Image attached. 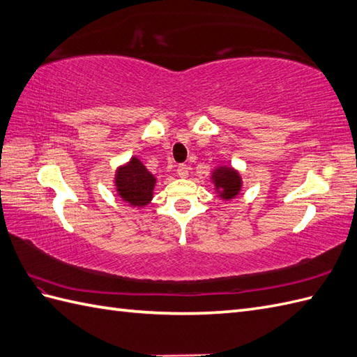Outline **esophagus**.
I'll return each mask as SVG.
<instances>
[{
	"label": "esophagus",
	"mask_w": 357,
	"mask_h": 357,
	"mask_svg": "<svg viewBox=\"0 0 357 357\" xmlns=\"http://www.w3.org/2000/svg\"><path fill=\"white\" fill-rule=\"evenodd\" d=\"M176 172H178V175H179L181 178H187V176H188V172H190V167H188L187 164H179Z\"/></svg>",
	"instance_id": "1"
}]
</instances>
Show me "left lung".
<instances>
[{"label": "left lung", "instance_id": "1", "mask_svg": "<svg viewBox=\"0 0 357 357\" xmlns=\"http://www.w3.org/2000/svg\"><path fill=\"white\" fill-rule=\"evenodd\" d=\"M213 179H214V184H216V188H219V193L223 199H233L234 196L238 195L242 181H240L238 173L234 172L233 169L223 167V169L216 170L213 175Z\"/></svg>", "mask_w": 357, "mask_h": 357}]
</instances>
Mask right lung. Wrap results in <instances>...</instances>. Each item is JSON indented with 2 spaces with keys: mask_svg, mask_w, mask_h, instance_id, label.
Masks as SVG:
<instances>
[{
  "mask_svg": "<svg viewBox=\"0 0 357 357\" xmlns=\"http://www.w3.org/2000/svg\"><path fill=\"white\" fill-rule=\"evenodd\" d=\"M115 184H117L119 195L123 197V201L130 205L143 206L152 199L155 176L149 173L139 160L132 158L129 164L117 172Z\"/></svg>",
  "mask_w": 357,
  "mask_h": 357,
  "instance_id": "right-lung-1",
  "label": "right lung"
}]
</instances>
